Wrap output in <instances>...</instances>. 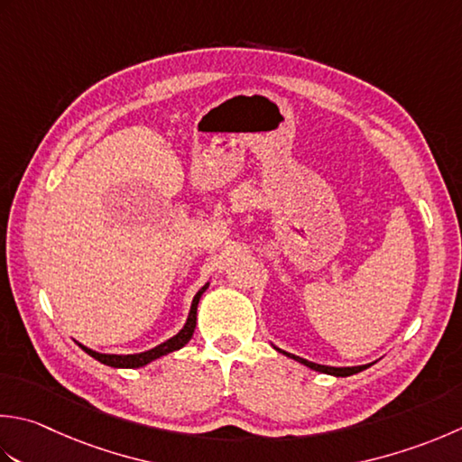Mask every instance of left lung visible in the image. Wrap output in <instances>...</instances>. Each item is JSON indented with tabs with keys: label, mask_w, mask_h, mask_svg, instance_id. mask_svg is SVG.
I'll list each match as a JSON object with an SVG mask.
<instances>
[{
	"label": "left lung",
	"mask_w": 462,
	"mask_h": 462,
	"mask_svg": "<svg viewBox=\"0 0 462 462\" xmlns=\"http://www.w3.org/2000/svg\"><path fill=\"white\" fill-rule=\"evenodd\" d=\"M274 346V345H273ZM278 352H282L284 356H288V358H294L296 363H300V365H304V366H309V368H312V370H316V373H322V374H332V376H352V374H356V373H360V370H365V368H368L370 365H363V366H327V365H316V363H310V360H306V358H300V356H296V355H291V352H286V350H282V348H278V346H274Z\"/></svg>",
	"instance_id": "8db88e82"
}]
</instances>
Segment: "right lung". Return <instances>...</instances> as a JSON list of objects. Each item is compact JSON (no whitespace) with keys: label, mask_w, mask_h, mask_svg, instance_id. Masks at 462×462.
<instances>
[{"label":"right lung","mask_w":462,"mask_h":462,"mask_svg":"<svg viewBox=\"0 0 462 462\" xmlns=\"http://www.w3.org/2000/svg\"><path fill=\"white\" fill-rule=\"evenodd\" d=\"M208 286H210V282H206L200 288V291L196 292L194 300H192V306H189L188 319H186V324L182 327V330H180L178 334H174V337H171V338H168L166 342H162V345H158V346H153V348H150L146 352H138V355H102V352H96L92 348L79 345V342H78V346L84 350V352H88V355L92 356V358L99 360V363H102V365H107V366H112V368H142V366H146V365L152 363V360H156L160 356H166V355H170V352L180 350V348L188 345L189 338H192V334H194V328H196L198 302H200V298L206 292Z\"/></svg>","instance_id":"right-lung-1"}]
</instances>
